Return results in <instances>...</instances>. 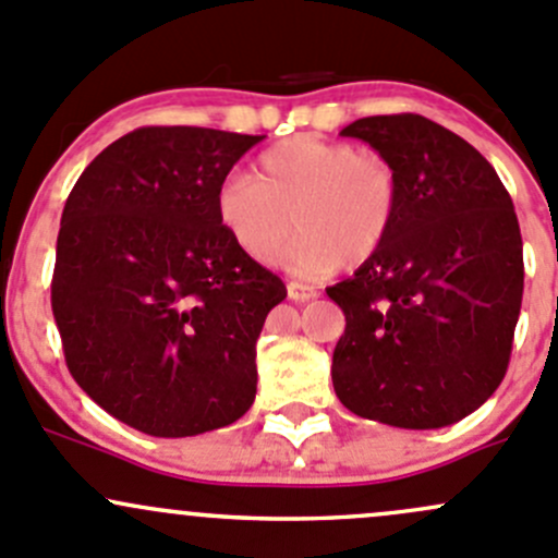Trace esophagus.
<instances>
[{"label":"esophagus","mask_w":558,"mask_h":558,"mask_svg":"<svg viewBox=\"0 0 558 558\" xmlns=\"http://www.w3.org/2000/svg\"><path fill=\"white\" fill-rule=\"evenodd\" d=\"M286 291H289V300H294V302H307V300H313V296H315L313 286L296 283V280H291V283L286 286Z\"/></svg>","instance_id":"esophagus-1"}]
</instances>
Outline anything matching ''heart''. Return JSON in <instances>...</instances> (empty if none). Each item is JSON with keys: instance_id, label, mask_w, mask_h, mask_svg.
I'll list each match as a JSON object with an SVG mask.
<instances>
[{"instance_id": "obj_1", "label": "heart", "mask_w": 558, "mask_h": 558, "mask_svg": "<svg viewBox=\"0 0 558 558\" xmlns=\"http://www.w3.org/2000/svg\"><path fill=\"white\" fill-rule=\"evenodd\" d=\"M399 205L397 172L384 156L337 140L296 134L264 150L253 174L232 172L216 189V218L256 264H280L302 278H324L380 251Z\"/></svg>"}]
</instances>
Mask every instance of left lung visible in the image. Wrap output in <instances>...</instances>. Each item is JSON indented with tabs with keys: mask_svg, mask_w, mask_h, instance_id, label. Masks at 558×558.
I'll list each match as a JSON object with an SVG mask.
<instances>
[{
	"mask_svg": "<svg viewBox=\"0 0 558 558\" xmlns=\"http://www.w3.org/2000/svg\"><path fill=\"white\" fill-rule=\"evenodd\" d=\"M393 167L386 243L326 294L345 313L331 384L351 413L440 429L475 413L508 373L523 296L513 199L494 167L424 116L348 123Z\"/></svg>",
	"mask_w": 558,
	"mask_h": 558,
	"instance_id": "1",
	"label": "left lung"
}]
</instances>
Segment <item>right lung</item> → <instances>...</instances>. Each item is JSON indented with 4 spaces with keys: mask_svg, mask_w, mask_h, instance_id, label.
Masks as SVG:
<instances>
[{
    "mask_svg": "<svg viewBox=\"0 0 558 558\" xmlns=\"http://www.w3.org/2000/svg\"><path fill=\"white\" fill-rule=\"evenodd\" d=\"M258 134L143 126L77 178L50 305L77 386L150 437H194L256 399V340L286 300L216 218V189Z\"/></svg>",
    "mask_w": 558,
    "mask_h": 558,
    "instance_id": "obj_1",
    "label": "right lung"
}]
</instances>
